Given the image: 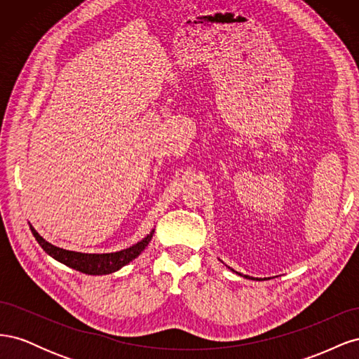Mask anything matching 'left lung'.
I'll list each match as a JSON object with an SVG mask.
<instances>
[{
  "label": "left lung",
  "instance_id": "8db88e82",
  "mask_svg": "<svg viewBox=\"0 0 359 359\" xmlns=\"http://www.w3.org/2000/svg\"><path fill=\"white\" fill-rule=\"evenodd\" d=\"M233 271V269H232ZM235 273H236V271H235ZM238 276H243V274H240V273H236ZM243 277H245V278H252V280H259V278H255V277H248V276H243Z\"/></svg>",
  "mask_w": 359,
  "mask_h": 359
}]
</instances>
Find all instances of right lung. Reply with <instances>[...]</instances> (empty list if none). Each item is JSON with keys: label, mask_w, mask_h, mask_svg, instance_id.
<instances>
[{"label": "right lung", "mask_w": 359, "mask_h": 359, "mask_svg": "<svg viewBox=\"0 0 359 359\" xmlns=\"http://www.w3.org/2000/svg\"><path fill=\"white\" fill-rule=\"evenodd\" d=\"M29 229L34 235L37 243L40 247L45 250V252L52 256L58 262L67 265L79 273L83 274H90V276H103V274H111L118 271L119 268L126 266L127 264L132 262L133 259H136L140 253L144 252L145 247L149 244L151 238H153L154 229L151 231L142 241H139L137 244L124 248L121 252H115V253H79V252H70V250H64L57 245H52L46 240L39 235V232L34 229V227L29 226Z\"/></svg>", "instance_id": "1"}]
</instances>
